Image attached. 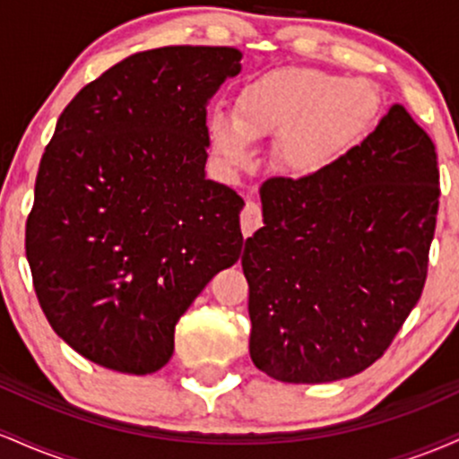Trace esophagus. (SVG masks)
<instances>
[{"label": "esophagus", "instance_id": "1", "mask_svg": "<svg viewBox=\"0 0 459 459\" xmlns=\"http://www.w3.org/2000/svg\"><path fill=\"white\" fill-rule=\"evenodd\" d=\"M263 226V213L261 204L255 200H246V207L241 209V233L244 237H250L256 229Z\"/></svg>", "mask_w": 459, "mask_h": 459}]
</instances>
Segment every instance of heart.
Instances as JSON below:
<instances>
[{
	"mask_svg": "<svg viewBox=\"0 0 459 459\" xmlns=\"http://www.w3.org/2000/svg\"><path fill=\"white\" fill-rule=\"evenodd\" d=\"M377 109L380 92L367 79L287 66L247 82L237 94L235 118L215 114L209 131L230 166L250 161L252 142L281 138L282 166L296 177H310L339 160Z\"/></svg>",
	"mask_w": 459,
	"mask_h": 459,
	"instance_id": "b5f03b06",
	"label": "heart"
}]
</instances>
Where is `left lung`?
I'll return each mask as SVG.
<instances>
[{"label": "left lung", "instance_id": "1", "mask_svg": "<svg viewBox=\"0 0 459 459\" xmlns=\"http://www.w3.org/2000/svg\"><path fill=\"white\" fill-rule=\"evenodd\" d=\"M438 178L434 142L393 105L330 168L263 183L265 226L241 256L256 368L334 382L388 350L428 278Z\"/></svg>", "mask_w": 459, "mask_h": 459}]
</instances>
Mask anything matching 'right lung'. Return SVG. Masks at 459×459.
I'll list each match as a JSON object with an SVG mask.
<instances>
[{
    "label": "right lung",
    "mask_w": 459,
    "mask_h": 459,
    "mask_svg": "<svg viewBox=\"0 0 459 459\" xmlns=\"http://www.w3.org/2000/svg\"><path fill=\"white\" fill-rule=\"evenodd\" d=\"M233 47H160L83 86L43 152L25 255L47 321L77 354L146 376L244 247V200L204 177L207 103Z\"/></svg>",
    "instance_id": "right-lung-1"
}]
</instances>
